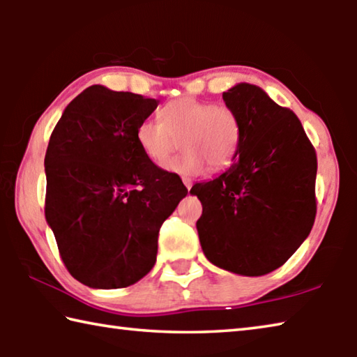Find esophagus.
<instances>
[{
  "label": "esophagus",
  "mask_w": 357,
  "mask_h": 357,
  "mask_svg": "<svg viewBox=\"0 0 357 357\" xmlns=\"http://www.w3.org/2000/svg\"><path fill=\"white\" fill-rule=\"evenodd\" d=\"M183 183H184V185L187 187V190H190V189H192V179H189V178H183Z\"/></svg>",
  "instance_id": "34e87169"
}]
</instances>
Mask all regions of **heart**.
Returning a JSON list of instances; mask_svg holds the SVG:
<instances>
[{"label":"heart","instance_id":"b5f03b06","mask_svg":"<svg viewBox=\"0 0 357 357\" xmlns=\"http://www.w3.org/2000/svg\"><path fill=\"white\" fill-rule=\"evenodd\" d=\"M160 119H144L137 128V142L149 160L164 165L173 151L184 153L165 165L173 173L195 176L206 170H222L238 154L243 128L233 108L190 96L162 107Z\"/></svg>","mask_w":357,"mask_h":357}]
</instances>
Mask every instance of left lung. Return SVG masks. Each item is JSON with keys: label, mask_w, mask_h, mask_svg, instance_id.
I'll return each instance as SVG.
<instances>
[{"label": "left lung", "mask_w": 357, "mask_h": 357, "mask_svg": "<svg viewBox=\"0 0 357 357\" xmlns=\"http://www.w3.org/2000/svg\"><path fill=\"white\" fill-rule=\"evenodd\" d=\"M241 119L233 165L195 184L202 249L211 263L241 275L280 268L309 236L317 215V153L299 118L255 84L223 93Z\"/></svg>", "instance_id": "8db88e82"}]
</instances>
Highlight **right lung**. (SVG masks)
I'll use <instances>...</instances> for the list:
<instances>
[{"label":"right lung","instance_id":"1","mask_svg":"<svg viewBox=\"0 0 357 357\" xmlns=\"http://www.w3.org/2000/svg\"><path fill=\"white\" fill-rule=\"evenodd\" d=\"M159 100L100 84L66 107L45 154V219L70 275L126 288L155 263L162 223L187 195L176 173L149 160L137 128Z\"/></svg>","mask_w":357,"mask_h":357}]
</instances>
